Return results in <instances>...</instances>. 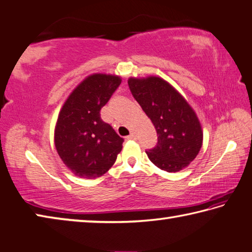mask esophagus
<instances>
[{
    "mask_svg": "<svg viewBox=\"0 0 252 252\" xmlns=\"http://www.w3.org/2000/svg\"><path fill=\"white\" fill-rule=\"evenodd\" d=\"M126 138H127V139H131V140H135V139H136V135L134 134V132H131V134H130L129 136H127V137H126Z\"/></svg>",
    "mask_w": 252,
    "mask_h": 252,
    "instance_id": "34e87169",
    "label": "esophagus"
}]
</instances>
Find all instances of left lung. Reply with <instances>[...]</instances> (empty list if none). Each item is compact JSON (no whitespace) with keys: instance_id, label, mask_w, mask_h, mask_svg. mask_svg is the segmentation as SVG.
I'll use <instances>...</instances> for the list:
<instances>
[{"instance_id":"1","label":"left lung","mask_w":252,"mask_h":252,"mask_svg":"<svg viewBox=\"0 0 252 252\" xmlns=\"http://www.w3.org/2000/svg\"><path fill=\"white\" fill-rule=\"evenodd\" d=\"M130 92L157 130L158 144L146 151L149 160L167 172L187 168L200 153L203 130L196 113L162 78L128 79Z\"/></svg>"}]
</instances>
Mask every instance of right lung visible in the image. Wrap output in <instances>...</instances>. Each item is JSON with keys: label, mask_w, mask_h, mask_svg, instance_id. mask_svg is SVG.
Listing matches in <instances>:
<instances>
[{"label": "right lung", "mask_w": 252, "mask_h": 252, "mask_svg": "<svg viewBox=\"0 0 252 252\" xmlns=\"http://www.w3.org/2000/svg\"><path fill=\"white\" fill-rule=\"evenodd\" d=\"M121 82V77L114 74L89 75L70 93L59 112L55 127L57 153L79 178L101 177L122 151L124 139L99 114Z\"/></svg>", "instance_id": "add662e5"}]
</instances>
